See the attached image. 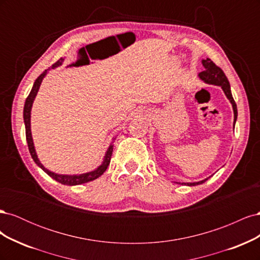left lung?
I'll list each match as a JSON object with an SVG mask.
<instances>
[{
    "label": "left lung",
    "instance_id": "left-lung-1",
    "mask_svg": "<svg viewBox=\"0 0 260 260\" xmlns=\"http://www.w3.org/2000/svg\"><path fill=\"white\" fill-rule=\"evenodd\" d=\"M202 64L204 66V68H205V70L199 74L200 79H202L204 82L208 83V84H214V85L221 86V89L223 90L225 96L228 98V100H229L230 103L232 104L233 113H234V121H233V128H234L235 121H237V119H238V108H237V104H235V102H234L233 96H232L229 80H228V78L225 77L224 73L222 72V69L218 67L211 59H209V58L203 59ZM206 180H208V178L204 179L202 181H199V182H190V183H182V184L188 185V186H194V185H199V184L204 183Z\"/></svg>",
    "mask_w": 260,
    "mask_h": 260
}]
</instances>
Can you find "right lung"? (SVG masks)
I'll return each instance as SVG.
<instances>
[{"instance_id": "1", "label": "right lung", "mask_w": 260, "mask_h": 260, "mask_svg": "<svg viewBox=\"0 0 260 260\" xmlns=\"http://www.w3.org/2000/svg\"><path fill=\"white\" fill-rule=\"evenodd\" d=\"M64 58H59L55 64L52 66V69L56 68L58 66H60L62 62H64ZM50 70L46 69L44 72L39 76L35 83L32 89H31L30 93L28 98L26 99L25 102V106H23V121H25V128H26V139H27V143H28V147H29V152L31 157H32V159L35 160V162L38 165L39 167H40L44 172H46L51 178H53L54 180H56L57 182L61 183V184H65V185H78V184H82V183H86V182H90V181H93L98 179L99 177H101L102 175L104 174L105 170L107 169L109 162H111V158H112V154H113V148H114V140L116 138L113 139V142L109 145V147L107 148V151L105 153L104 156V159L102 161V164L100 166L94 169L92 171L89 172H85V174H81V175H59V174H55V172L46 169L43 165L41 164V161L39 160L38 158V155L36 152V148H35V144H34V140H32V135H31V125H30V118H31V108H32V104H34V101L37 96L38 91L40 89V85L42 83V80L44 79V77L48 74V72Z\"/></svg>"}]
</instances>
